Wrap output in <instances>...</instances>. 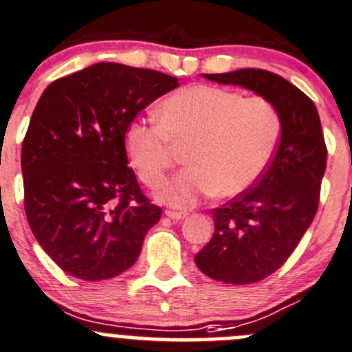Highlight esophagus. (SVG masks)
Masks as SVG:
<instances>
[{
  "mask_svg": "<svg viewBox=\"0 0 352 352\" xmlns=\"http://www.w3.org/2000/svg\"><path fill=\"white\" fill-rule=\"evenodd\" d=\"M165 214L168 218H172V220H182V218L187 217L186 211H173V210H166Z\"/></svg>",
  "mask_w": 352,
  "mask_h": 352,
  "instance_id": "1",
  "label": "esophagus"
}]
</instances>
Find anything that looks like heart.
Listing matches in <instances>:
<instances>
[{
    "instance_id": "heart-1",
    "label": "heart",
    "mask_w": 352,
    "mask_h": 352,
    "mask_svg": "<svg viewBox=\"0 0 352 352\" xmlns=\"http://www.w3.org/2000/svg\"><path fill=\"white\" fill-rule=\"evenodd\" d=\"M156 120H135L124 135L139 179L158 187L186 149L187 166L160 197L189 208L217 194L235 197L258 182L282 134L278 108L265 96L244 98L214 85H187L160 103Z\"/></svg>"
}]
</instances>
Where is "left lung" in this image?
<instances>
[{"mask_svg": "<svg viewBox=\"0 0 352 352\" xmlns=\"http://www.w3.org/2000/svg\"><path fill=\"white\" fill-rule=\"evenodd\" d=\"M220 84L242 85L278 108L282 134L258 182L214 208V234L194 256L204 275L244 285L284 265L311 225L320 204L327 144L315 103L294 84L259 68L203 74Z\"/></svg>", "mask_w": 352, "mask_h": 352, "instance_id": "left-lung-1", "label": "left lung"}]
</instances>
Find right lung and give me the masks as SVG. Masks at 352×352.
Listing matches in <instances>:
<instances>
[{
  "label": "right lung",
  "instance_id": "1",
  "mask_svg": "<svg viewBox=\"0 0 352 352\" xmlns=\"http://www.w3.org/2000/svg\"><path fill=\"white\" fill-rule=\"evenodd\" d=\"M179 78L96 63L51 82L22 144L23 206L41 248L65 274L107 280L131 268L162 208L127 166L124 135Z\"/></svg>",
  "mask_w": 352,
  "mask_h": 352
}]
</instances>
